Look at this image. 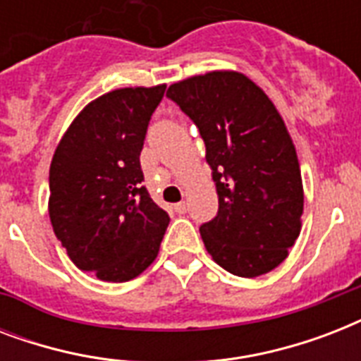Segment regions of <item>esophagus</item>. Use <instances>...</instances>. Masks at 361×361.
Wrapping results in <instances>:
<instances>
[{
	"label": "esophagus",
	"instance_id": "34e87169",
	"mask_svg": "<svg viewBox=\"0 0 361 361\" xmlns=\"http://www.w3.org/2000/svg\"><path fill=\"white\" fill-rule=\"evenodd\" d=\"M174 209H176V214L183 215V214H185V212H187V204H185V202L174 204Z\"/></svg>",
	"mask_w": 361,
	"mask_h": 361
}]
</instances>
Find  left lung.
<instances>
[{"label": "left lung", "instance_id": "1", "mask_svg": "<svg viewBox=\"0 0 361 361\" xmlns=\"http://www.w3.org/2000/svg\"><path fill=\"white\" fill-rule=\"evenodd\" d=\"M200 130L219 212L200 226L215 262L238 277L275 269L302 231L296 147L271 99L236 71H212L166 92Z\"/></svg>", "mask_w": 361, "mask_h": 361}]
</instances>
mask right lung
Listing matches in <instances>:
<instances>
[{"label":"right lung","mask_w":361,"mask_h":361,"mask_svg":"<svg viewBox=\"0 0 361 361\" xmlns=\"http://www.w3.org/2000/svg\"><path fill=\"white\" fill-rule=\"evenodd\" d=\"M164 84L120 87L87 103L50 164L48 215L76 268L125 283L157 258L169 214L142 185L140 152Z\"/></svg>","instance_id":"add662e5"}]
</instances>
